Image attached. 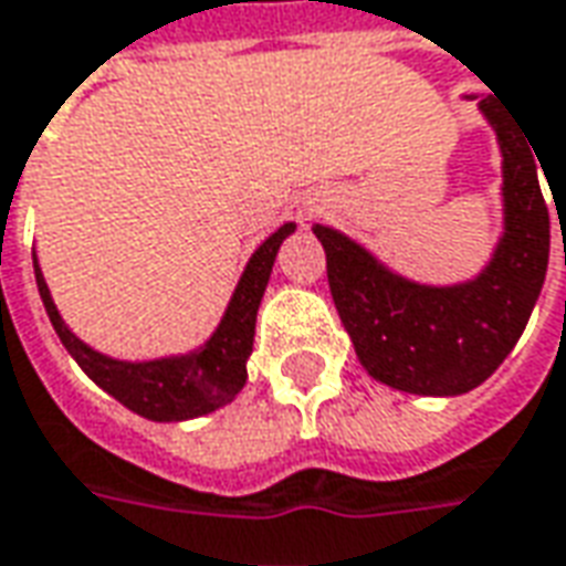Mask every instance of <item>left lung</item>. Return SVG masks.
Segmentation results:
<instances>
[{
    "instance_id": "obj_1",
    "label": "left lung",
    "mask_w": 566,
    "mask_h": 566,
    "mask_svg": "<svg viewBox=\"0 0 566 566\" xmlns=\"http://www.w3.org/2000/svg\"><path fill=\"white\" fill-rule=\"evenodd\" d=\"M478 106L500 137L505 201L503 239L478 279L453 287L407 282L337 229L315 227L331 296L358 361L401 392L462 395L481 386L515 349L543 291L552 227L539 156L493 94Z\"/></svg>"
}]
</instances>
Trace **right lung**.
I'll return each instance as SVG.
<instances>
[{
  "label": "right lung",
  "mask_w": 566,
  "mask_h": 566,
  "mask_svg": "<svg viewBox=\"0 0 566 566\" xmlns=\"http://www.w3.org/2000/svg\"><path fill=\"white\" fill-rule=\"evenodd\" d=\"M294 232V223H284L279 232H272L266 242L260 244L244 266V275L235 294L229 300L227 315L201 349L177 358H159V361H116L106 358L101 352L85 346L82 339L63 324L61 312L54 306L49 294V284L42 279V270L35 266V284L39 296L45 303L51 324L57 337L66 346V352L78 361V367L88 374L104 392H109L116 401L140 413L146 420L156 422H180L211 413L217 407L232 401L242 392L248 379V358L254 349V324L260 300L270 282L272 263L282 242Z\"/></svg>",
  "instance_id": "obj_1"
}]
</instances>
